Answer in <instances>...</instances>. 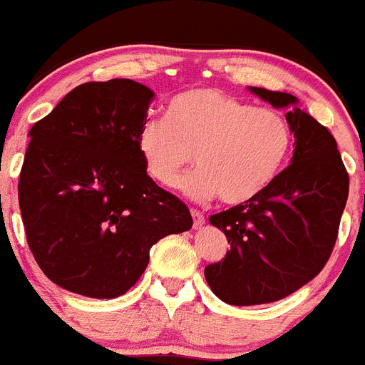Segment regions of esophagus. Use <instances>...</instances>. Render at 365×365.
<instances>
[{
	"label": "esophagus",
	"instance_id": "1",
	"mask_svg": "<svg viewBox=\"0 0 365 365\" xmlns=\"http://www.w3.org/2000/svg\"><path fill=\"white\" fill-rule=\"evenodd\" d=\"M190 212H192V218H194V227H201V225L205 224L203 212H201V210H197V209H192Z\"/></svg>",
	"mask_w": 365,
	"mask_h": 365
}]
</instances>
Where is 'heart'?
<instances>
[{
	"label": "heart",
	"instance_id": "heart-1",
	"mask_svg": "<svg viewBox=\"0 0 365 365\" xmlns=\"http://www.w3.org/2000/svg\"><path fill=\"white\" fill-rule=\"evenodd\" d=\"M135 145L147 173L164 186L175 185L195 153L200 170L180 180L182 192L239 205L276 179L293 149V130L282 111L197 87L170 102L168 119L143 121Z\"/></svg>",
	"mask_w": 365,
	"mask_h": 365
}]
</instances>
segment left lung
<instances>
[{
    "mask_svg": "<svg viewBox=\"0 0 365 365\" xmlns=\"http://www.w3.org/2000/svg\"><path fill=\"white\" fill-rule=\"evenodd\" d=\"M274 108H289L291 164L254 200L210 216L231 250L205 267L212 293L231 306L276 302L312 282L332 254L349 197V173L334 135L297 108L289 93L252 87Z\"/></svg>",
    "mask_w": 365,
    "mask_h": 365,
    "instance_id": "left-lung-1",
    "label": "left lung"
}]
</instances>
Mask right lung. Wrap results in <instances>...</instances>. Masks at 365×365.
Listing matches in <instances>:
<instances>
[{
    "label": "right lung",
    "mask_w": 365,
    "mask_h": 365,
    "mask_svg": "<svg viewBox=\"0 0 365 365\" xmlns=\"http://www.w3.org/2000/svg\"><path fill=\"white\" fill-rule=\"evenodd\" d=\"M153 96L134 80L87 81L29 130L18 180L26 239L42 272L71 293L121 297L153 244L194 224L138 153Z\"/></svg>",
    "instance_id": "add662e5"
}]
</instances>
